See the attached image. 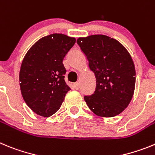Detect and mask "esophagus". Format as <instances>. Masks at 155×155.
Wrapping results in <instances>:
<instances>
[{
  "instance_id": "esophagus-1",
  "label": "esophagus",
  "mask_w": 155,
  "mask_h": 155,
  "mask_svg": "<svg viewBox=\"0 0 155 155\" xmlns=\"http://www.w3.org/2000/svg\"><path fill=\"white\" fill-rule=\"evenodd\" d=\"M73 87L74 88L76 89V90H78L79 88V83H75L73 84Z\"/></svg>"
}]
</instances>
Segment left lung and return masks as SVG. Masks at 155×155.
Returning <instances> with one entry per match:
<instances>
[{
  "mask_svg": "<svg viewBox=\"0 0 155 155\" xmlns=\"http://www.w3.org/2000/svg\"><path fill=\"white\" fill-rule=\"evenodd\" d=\"M78 45L85 54L96 77V90L84 100L101 117H114L126 109L134 96L136 70L131 55L118 40L105 35L79 37Z\"/></svg>",
  "mask_w": 155,
  "mask_h": 155,
  "instance_id": "left-lung-1",
  "label": "left lung"
}]
</instances>
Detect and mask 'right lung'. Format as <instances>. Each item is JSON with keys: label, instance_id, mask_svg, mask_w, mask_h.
Returning <instances> with one entry per match:
<instances>
[{"label": "right lung", "instance_id": "add662e5", "mask_svg": "<svg viewBox=\"0 0 155 155\" xmlns=\"http://www.w3.org/2000/svg\"><path fill=\"white\" fill-rule=\"evenodd\" d=\"M76 39L62 33L42 37L25 54L19 72L20 90L25 104L43 117L54 115L70 88L64 81L62 61Z\"/></svg>", "mask_w": 155, "mask_h": 155}]
</instances>
